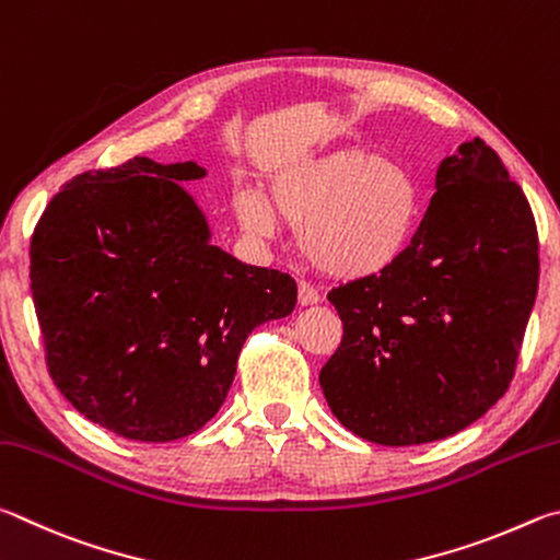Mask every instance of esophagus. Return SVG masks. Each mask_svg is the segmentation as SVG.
<instances>
[{
    "instance_id": "esophagus-1",
    "label": "esophagus",
    "mask_w": 560,
    "mask_h": 560,
    "mask_svg": "<svg viewBox=\"0 0 560 560\" xmlns=\"http://www.w3.org/2000/svg\"><path fill=\"white\" fill-rule=\"evenodd\" d=\"M298 300H300L302 307L317 305V302H319V292H317L315 285H312V282L300 280V282H298Z\"/></svg>"
}]
</instances>
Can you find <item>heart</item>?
<instances>
[{
    "mask_svg": "<svg viewBox=\"0 0 560 560\" xmlns=\"http://www.w3.org/2000/svg\"><path fill=\"white\" fill-rule=\"evenodd\" d=\"M235 221L250 238H272L280 219L298 225L315 268L364 278L388 268L413 238L420 189L406 164L341 147L285 166L268 182V199L233 191Z\"/></svg>",
    "mask_w": 560,
    "mask_h": 560,
    "instance_id": "obj_1",
    "label": "heart"
}]
</instances>
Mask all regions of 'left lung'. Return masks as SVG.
Wrapping results in <instances>:
<instances>
[{"instance_id":"left-lung-1","label":"left lung","mask_w":560,"mask_h":560,"mask_svg":"<svg viewBox=\"0 0 560 560\" xmlns=\"http://www.w3.org/2000/svg\"><path fill=\"white\" fill-rule=\"evenodd\" d=\"M408 248L329 292L345 337L319 371L331 413L378 445L455 435L504 396L538 290L522 186L479 137L445 156Z\"/></svg>"}]
</instances>
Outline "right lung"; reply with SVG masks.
<instances>
[{"instance_id": "1", "label": "right lung", "mask_w": 560, "mask_h": 560, "mask_svg": "<svg viewBox=\"0 0 560 560\" xmlns=\"http://www.w3.org/2000/svg\"><path fill=\"white\" fill-rule=\"evenodd\" d=\"M196 162L132 156L73 176L32 235V295L46 366L88 420L170 443L215 416L255 327L288 317L298 285L211 245L179 182Z\"/></svg>"}]
</instances>
